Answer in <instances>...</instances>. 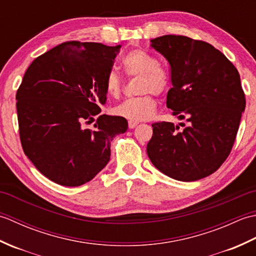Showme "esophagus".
Wrapping results in <instances>:
<instances>
[{
	"mask_svg": "<svg viewBox=\"0 0 256 256\" xmlns=\"http://www.w3.org/2000/svg\"><path fill=\"white\" fill-rule=\"evenodd\" d=\"M138 124V121H131V120H130V121H128V128H134Z\"/></svg>",
	"mask_w": 256,
	"mask_h": 256,
	"instance_id": "34e87169",
	"label": "esophagus"
}]
</instances>
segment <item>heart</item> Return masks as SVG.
Returning a JSON list of instances; mask_svg holds the SVG:
<instances>
[{
	"label": "heart",
	"mask_w": 256,
	"mask_h": 256,
	"mask_svg": "<svg viewBox=\"0 0 256 256\" xmlns=\"http://www.w3.org/2000/svg\"><path fill=\"white\" fill-rule=\"evenodd\" d=\"M122 64L128 77H140L138 94L142 96L123 101L113 108V112L131 121L152 118L157 108L153 94L162 96L170 90V74L153 55L140 50L128 52L123 57ZM104 88L108 96L118 98L123 91L121 77L116 72H110L104 79Z\"/></svg>",
	"instance_id": "1"
}]
</instances>
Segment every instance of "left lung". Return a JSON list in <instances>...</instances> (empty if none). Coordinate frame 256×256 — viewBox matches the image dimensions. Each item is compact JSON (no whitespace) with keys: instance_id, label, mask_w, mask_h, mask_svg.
<instances>
[{"instance_id":"1","label":"left lung","mask_w":256,"mask_h":256,"mask_svg":"<svg viewBox=\"0 0 256 256\" xmlns=\"http://www.w3.org/2000/svg\"><path fill=\"white\" fill-rule=\"evenodd\" d=\"M152 47L170 64L172 88L167 108L187 125L179 130L172 122L152 124L148 155L170 178L198 180L218 170L231 153L246 108L240 74L224 54L204 40L164 35L152 40Z\"/></svg>"}]
</instances>
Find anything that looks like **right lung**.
I'll list each match as a JSON object with an SVG mask.
<instances>
[{
  "instance_id": "add662e5",
  "label": "right lung",
  "mask_w": 256,
  "mask_h": 256,
  "mask_svg": "<svg viewBox=\"0 0 256 256\" xmlns=\"http://www.w3.org/2000/svg\"><path fill=\"white\" fill-rule=\"evenodd\" d=\"M118 46L64 42L34 59L16 92L18 132L25 155L62 186L90 182L110 160L111 142L128 130L121 116H100L104 79Z\"/></svg>"
}]
</instances>
